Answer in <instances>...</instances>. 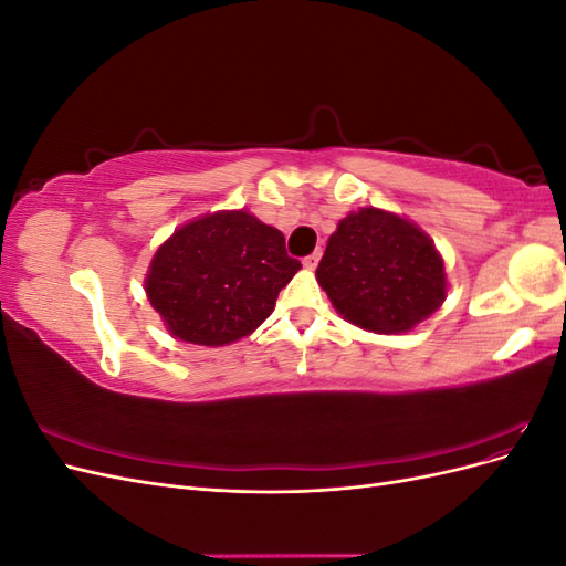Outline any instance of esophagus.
<instances>
[{
  "label": "esophagus",
  "instance_id": "esophagus-1",
  "mask_svg": "<svg viewBox=\"0 0 566 566\" xmlns=\"http://www.w3.org/2000/svg\"><path fill=\"white\" fill-rule=\"evenodd\" d=\"M318 260H321V252H314V254H310V256H304V269H310V271H314L316 266H318Z\"/></svg>",
  "mask_w": 566,
  "mask_h": 566
}]
</instances>
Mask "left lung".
I'll return each instance as SVG.
<instances>
[{
  "instance_id": "8db88e82",
  "label": "left lung",
  "mask_w": 566,
  "mask_h": 566,
  "mask_svg": "<svg viewBox=\"0 0 566 566\" xmlns=\"http://www.w3.org/2000/svg\"><path fill=\"white\" fill-rule=\"evenodd\" d=\"M316 281L342 318L378 335L413 331L449 293L432 238L416 221L373 205L339 219Z\"/></svg>"
}]
</instances>
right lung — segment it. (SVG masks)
I'll list each match as a JSON object with an SVG mask.
<instances>
[{
	"mask_svg": "<svg viewBox=\"0 0 566 566\" xmlns=\"http://www.w3.org/2000/svg\"><path fill=\"white\" fill-rule=\"evenodd\" d=\"M300 269L279 229L248 210H219L167 238L144 290L175 339L224 347L260 328Z\"/></svg>",
	"mask_w": 566,
	"mask_h": 566,
	"instance_id": "right-lung-1",
	"label": "right lung"
}]
</instances>
